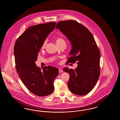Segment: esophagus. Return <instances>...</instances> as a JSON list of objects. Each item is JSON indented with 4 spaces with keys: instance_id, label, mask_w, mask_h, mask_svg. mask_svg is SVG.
<instances>
[{
    "instance_id": "obj_1",
    "label": "esophagus",
    "mask_w": 120,
    "mask_h": 120,
    "mask_svg": "<svg viewBox=\"0 0 120 120\" xmlns=\"http://www.w3.org/2000/svg\"><path fill=\"white\" fill-rule=\"evenodd\" d=\"M58 70H59V73H61V72H62L63 71V70L62 69L59 68L58 69Z\"/></svg>"
}]
</instances>
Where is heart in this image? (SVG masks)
I'll return each instance as SVG.
<instances>
[{"label":"heart","instance_id":"b5f03b06","mask_svg":"<svg viewBox=\"0 0 120 120\" xmlns=\"http://www.w3.org/2000/svg\"><path fill=\"white\" fill-rule=\"evenodd\" d=\"M63 41H64V40H63V39L58 38L57 39L56 42H57V43ZM46 45H47V41L45 40V41H44V42L43 43V45H42V48H45V47L46 46Z\"/></svg>","mask_w":120,"mask_h":120}]
</instances>
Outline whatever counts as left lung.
<instances>
[{
  "label": "left lung",
  "instance_id": "obj_1",
  "mask_svg": "<svg viewBox=\"0 0 120 120\" xmlns=\"http://www.w3.org/2000/svg\"><path fill=\"white\" fill-rule=\"evenodd\" d=\"M56 28L66 35L71 45L67 63L78 64L75 70L63 68L70 75L69 88L76 95L88 94L95 86L100 73V52L93 35L85 26L74 20L59 22Z\"/></svg>",
  "mask_w": 120,
  "mask_h": 120
}]
</instances>
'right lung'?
Masks as SVG:
<instances>
[{"mask_svg": "<svg viewBox=\"0 0 120 120\" xmlns=\"http://www.w3.org/2000/svg\"><path fill=\"white\" fill-rule=\"evenodd\" d=\"M56 25L50 22L30 26L18 37L14 47L18 75L29 90L38 96L51 94L59 73L58 69L50 66L44 67L42 71L35 63L43 43Z\"/></svg>", "mask_w": 120, "mask_h": 120, "instance_id": "obj_1", "label": "right lung"}]
</instances>
